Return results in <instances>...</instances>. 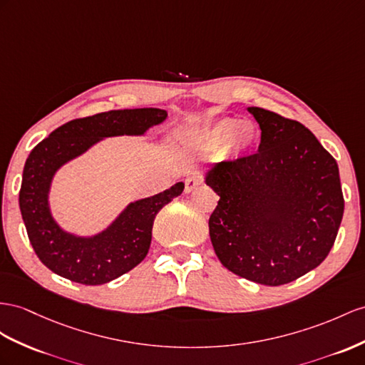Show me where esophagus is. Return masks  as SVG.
Returning a JSON list of instances; mask_svg holds the SVG:
<instances>
[{
    "label": "esophagus",
    "mask_w": 365,
    "mask_h": 365,
    "mask_svg": "<svg viewBox=\"0 0 365 365\" xmlns=\"http://www.w3.org/2000/svg\"><path fill=\"white\" fill-rule=\"evenodd\" d=\"M203 179L199 174H191L185 179V192H191L192 190L197 188L199 185H202Z\"/></svg>",
    "instance_id": "34e87169"
}]
</instances>
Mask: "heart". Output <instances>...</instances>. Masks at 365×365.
Here are the masks:
<instances>
[{
  "label": "heart",
  "instance_id": "obj_1",
  "mask_svg": "<svg viewBox=\"0 0 365 365\" xmlns=\"http://www.w3.org/2000/svg\"><path fill=\"white\" fill-rule=\"evenodd\" d=\"M239 135L245 137L247 145H237V138ZM260 133L257 126L250 120H240L236 117H228L214 121V123L203 128L199 134L200 142L208 148H220L227 145L231 148V151L240 153L248 151L255 148L259 142Z\"/></svg>",
  "mask_w": 365,
  "mask_h": 365
}]
</instances>
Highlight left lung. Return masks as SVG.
<instances>
[{
  "mask_svg": "<svg viewBox=\"0 0 365 365\" xmlns=\"http://www.w3.org/2000/svg\"><path fill=\"white\" fill-rule=\"evenodd\" d=\"M257 153L214 165L219 195L210 217L214 251L235 274L277 287L329 256L344 214L338 163L310 129L262 108Z\"/></svg>",
  "mask_w": 365,
  "mask_h": 365,
  "instance_id": "left-lung-1",
  "label": "left lung"
}]
</instances>
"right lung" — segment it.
I'll return each mask as SVG.
<instances>
[{"label":"right lung","instance_id":"1","mask_svg":"<svg viewBox=\"0 0 365 365\" xmlns=\"http://www.w3.org/2000/svg\"><path fill=\"white\" fill-rule=\"evenodd\" d=\"M166 117V110L157 108L100 112L68 121L32 149L23 171L20 210L35 255L51 272L72 282L101 285L130 272L146 257L157 212L182 194L183 182L129 203L105 231L92 237L63 231L52 217L48 195L58 168L101 138L142 135Z\"/></svg>","mask_w":365,"mask_h":365}]
</instances>
